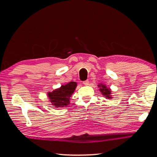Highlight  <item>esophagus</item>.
Wrapping results in <instances>:
<instances>
[{"label": "esophagus", "instance_id": "34e87169", "mask_svg": "<svg viewBox=\"0 0 157 157\" xmlns=\"http://www.w3.org/2000/svg\"><path fill=\"white\" fill-rule=\"evenodd\" d=\"M83 84L84 85V86H88V85L89 84V81H88V80H86V81L83 82Z\"/></svg>", "mask_w": 157, "mask_h": 157}]
</instances>
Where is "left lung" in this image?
I'll use <instances>...</instances> for the list:
<instances>
[{
    "label": "left lung",
    "mask_w": 157,
    "mask_h": 157,
    "mask_svg": "<svg viewBox=\"0 0 157 157\" xmlns=\"http://www.w3.org/2000/svg\"><path fill=\"white\" fill-rule=\"evenodd\" d=\"M98 87L99 88V90L100 91L101 95L104 97H105V98L106 99H112L113 96H112V91H111V89L109 87H107L106 85H105L104 84H99Z\"/></svg>",
    "instance_id": "8db88e82"
}]
</instances>
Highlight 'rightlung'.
Masks as SVG:
<instances>
[{
  "instance_id": "right-lung-1",
  "label": "right lung",
  "mask_w": 157,
  "mask_h": 157,
  "mask_svg": "<svg viewBox=\"0 0 157 157\" xmlns=\"http://www.w3.org/2000/svg\"><path fill=\"white\" fill-rule=\"evenodd\" d=\"M75 82H70L56 88L52 92H48L49 101L53 107L63 108L70 104V99L77 87Z\"/></svg>"
}]
</instances>
